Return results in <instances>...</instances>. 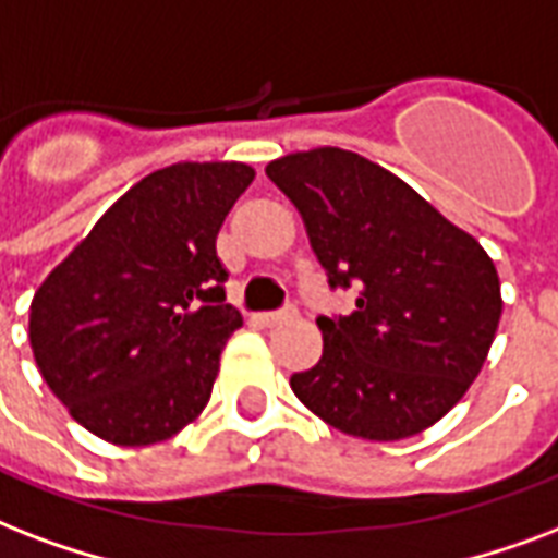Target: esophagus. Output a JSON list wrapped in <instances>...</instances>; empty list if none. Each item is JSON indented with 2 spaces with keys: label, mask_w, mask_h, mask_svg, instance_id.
<instances>
[{
  "label": "esophagus",
  "mask_w": 558,
  "mask_h": 558,
  "mask_svg": "<svg viewBox=\"0 0 558 558\" xmlns=\"http://www.w3.org/2000/svg\"><path fill=\"white\" fill-rule=\"evenodd\" d=\"M296 317V308H293V305H288V308H279V311H265V314H262V323H265V326H279V323H288V319H293Z\"/></svg>",
  "instance_id": "1"
}]
</instances>
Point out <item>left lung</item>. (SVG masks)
Wrapping results in <instances>:
<instances>
[{
    "mask_svg": "<svg viewBox=\"0 0 558 558\" xmlns=\"http://www.w3.org/2000/svg\"><path fill=\"white\" fill-rule=\"evenodd\" d=\"M300 209L331 291L352 314H319L323 357L291 375L308 410L349 436L392 442L463 399L500 319L498 270L477 241L404 180L352 150L317 148L267 166Z\"/></svg>",
    "mask_w": 558,
    "mask_h": 558,
    "instance_id": "obj_1",
    "label": "left lung"
}]
</instances>
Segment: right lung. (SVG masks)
I'll return each mask as SVG.
<instances>
[{
  "instance_id": "1",
  "label": "right lung",
  "mask_w": 558,
  "mask_h": 558,
  "mask_svg": "<svg viewBox=\"0 0 558 558\" xmlns=\"http://www.w3.org/2000/svg\"><path fill=\"white\" fill-rule=\"evenodd\" d=\"M253 177L244 162L154 171L34 293V361L86 430L162 442L206 408L227 338L244 326L215 241Z\"/></svg>"
}]
</instances>
